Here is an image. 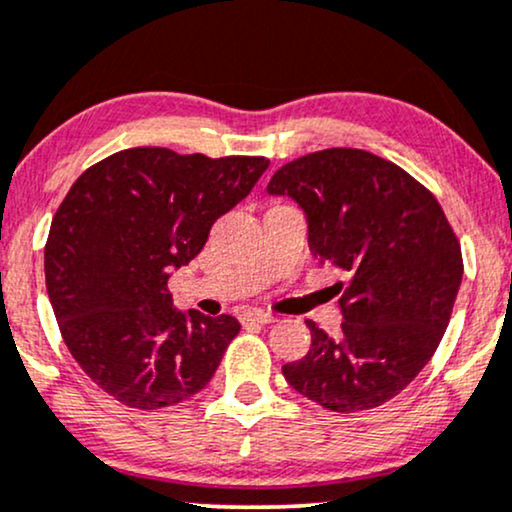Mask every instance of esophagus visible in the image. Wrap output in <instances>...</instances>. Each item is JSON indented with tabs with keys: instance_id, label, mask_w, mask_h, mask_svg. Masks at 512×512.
Wrapping results in <instances>:
<instances>
[{
	"instance_id": "esophagus-1",
	"label": "esophagus",
	"mask_w": 512,
	"mask_h": 512,
	"mask_svg": "<svg viewBox=\"0 0 512 512\" xmlns=\"http://www.w3.org/2000/svg\"><path fill=\"white\" fill-rule=\"evenodd\" d=\"M241 319H243V323H262V326L274 323V316H271L269 312H262V309H250V312H245Z\"/></svg>"
}]
</instances>
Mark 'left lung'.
I'll return each mask as SVG.
<instances>
[{"instance_id": "obj_1", "label": "left lung", "mask_w": 512, "mask_h": 512, "mask_svg": "<svg viewBox=\"0 0 512 512\" xmlns=\"http://www.w3.org/2000/svg\"><path fill=\"white\" fill-rule=\"evenodd\" d=\"M267 193L300 205L316 260L352 274L342 335L307 321L312 347L283 366L288 385L338 413L397 397L435 354L463 281L461 245L437 198L361 148L302 155Z\"/></svg>"}]
</instances>
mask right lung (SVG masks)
<instances>
[{
  "label": "right lung",
  "mask_w": 512,
  "mask_h": 512,
  "mask_svg": "<svg viewBox=\"0 0 512 512\" xmlns=\"http://www.w3.org/2000/svg\"><path fill=\"white\" fill-rule=\"evenodd\" d=\"M267 167L250 155L212 160L139 146L70 186L44 248L47 293L73 359L120 404L163 409L215 375L241 323L181 312L167 278L203 250L212 224Z\"/></svg>",
  "instance_id": "1"
}]
</instances>
